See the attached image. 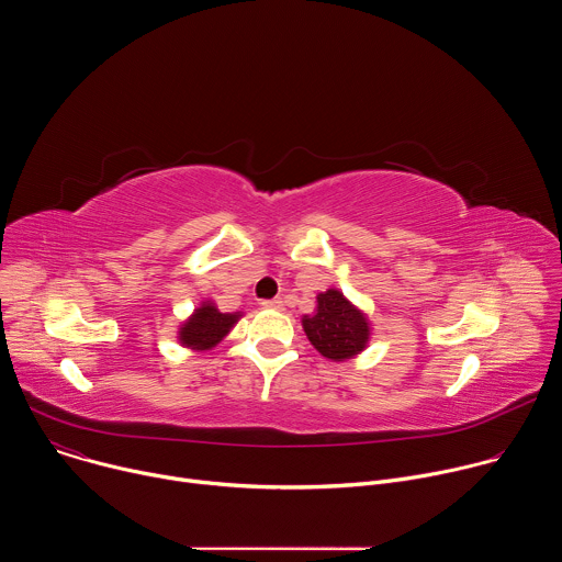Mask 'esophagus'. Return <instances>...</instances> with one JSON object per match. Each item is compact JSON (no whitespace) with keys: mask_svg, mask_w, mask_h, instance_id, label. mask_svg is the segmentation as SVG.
<instances>
[{"mask_svg":"<svg viewBox=\"0 0 562 562\" xmlns=\"http://www.w3.org/2000/svg\"><path fill=\"white\" fill-rule=\"evenodd\" d=\"M265 308H282V300L280 297H273V300H262L260 302Z\"/></svg>","mask_w":562,"mask_h":562,"instance_id":"esophagus-1","label":"esophagus"}]
</instances>
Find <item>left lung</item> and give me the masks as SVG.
<instances>
[{"label":"left lung","mask_w":562,"mask_h":562,"mask_svg":"<svg viewBox=\"0 0 562 562\" xmlns=\"http://www.w3.org/2000/svg\"><path fill=\"white\" fill-rule=\"evenodd\" d=\"M308 342L329 360H349L369 342V319L338 289L317 295L313 315L302 317Z\"/></svg>","instance_id":"obj_1"}]
</instances>
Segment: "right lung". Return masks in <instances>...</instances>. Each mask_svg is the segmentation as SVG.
I'll use <instances>...</instances> for the list:
<instances>
[{
    "mask_svg": "<svg viewBox=\"0 0 562 562\" xmlns=\"http://www.w3.org/2000/svg\"><path fill=\"white\" fill-rule=\"evenodd\" d=\"M239 319V313H222L211 300L202 302L193 315L180 327L178 338L184 347L195 351L213 349Z\"/></svg>",
    "mask_w": 562,
    "mask_h": 562,
    "instance_id": "add662e5",
    "label": "right lung"
}]
</instances>
